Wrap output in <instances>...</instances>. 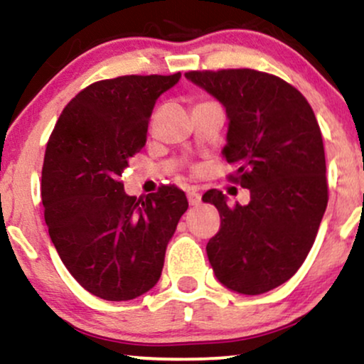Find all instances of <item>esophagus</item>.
<instances>
[{
  "instance_id": "1",
  "label": "esophagus",
  "mask_w": 364,
  "mask_h": 364,
  "mask_svg": "<svg viewBox=\"0 0 364 364\" xmlns=\"http://www.w3.org/2000/svg\"><path fill=\"white\" fill-rule=\"evenodd\" d=\"M188 203H190L191 206H198L201 203V196L200 193H198L196 190H190L188 191Z\"/></svg>"
}]
</instances>
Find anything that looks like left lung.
<instances>
[{"mask_svg": "<svg viewBox=\"0 0 364 364\" xmlns=\"http://www.w3.org/2000/svg\"><path fill=\"white\" fill-rule=\"evenodd\" d=\"M228 117L223 154L232 181L250 190L248 205L228 206L218 190L203 195L220 213L206 254L230 291L259 296L287 282L306 260L328 206L323 136L309 102L270 73L232 68L188 72Z\"/></svg>", "mask_w": 364, "mask_h": 364, "instance_id": "1", "label": "left lung"}]
</instances>
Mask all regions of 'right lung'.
Here are the masks:
<instances>
[{"mask_svg":"<svg viewBox=\"0 0 364 364\" xmlns=\"http://www.w3.org/2000/svg\"><path fill=\"white\" fill-rule=\"evenodd\" d=\"M179 79L178 72L95 82L67 104L48 139L41 203L50 238L73 279L105 301H131L158 284L188 210L178 188L136 198L119 181L144 148L156 100Z\"/></svg>","mask_w":364,"mask_h":364,"instance_id":"right-lung-1","label":"right lung"}]
</instances>
